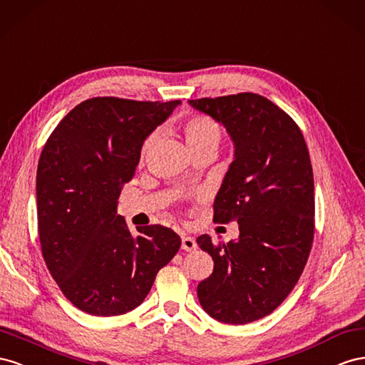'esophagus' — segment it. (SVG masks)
Returning <instances> with one entry per match:
<instances>
[{"instance_id":"esophagus-1","label":"esophagus","mask_w":365,"mask_h":365,"mask_svg":"<svg viewBox=\"0 0 365 365\" xmlns=\"http://www.w3.org/2000/svg\"><path fill=\"white\" fill-rule=\"evenodd\" d=\"M195 247H197V243H195L194 238L191 235L183 234L182 235V249H183V251H194Z\"/></svg>"}]
</instances>
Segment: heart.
I'll use <instances>...</instances> for the list:
<instances>
[{
  "mask_svg": "<svg viewBox=\"0 0 365 365\" xmlns=\"http://www.w3.org/2000/svg\"><path fill=\"white\" fill-rule=\"evenodd\" d=\"M183 136L191 151L202 150V148L217 150L222 140V128L214 119L203 116V114H194V116L185 120ZM154 140H155V134H151V136L145 139L140 150L142 159L148 154Z\"/></svg>",
  "mask_w": 365,
  "mask_h": 365,
  "instance_id": "1",
  "label": "heart"
}]
</instances>
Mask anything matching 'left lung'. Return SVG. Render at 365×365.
Segmentation results:
<instances>
[{
    "label": "left lung",
    "mask_w": 365,
    "mask_h": 365,
    "mask_svg": "<svg viewBox=\"0 0 365 365\" xmlns=\"http://www.w3.org/2000/svg\"><path fill=\"white\" fill-rule=\"evenodd\" d=\"M220 122L234 142V160L214 202V222L237 220L240 235L197 245L214 270L197 286L207 315L247 324L283 303L299 279L314 242V171L303 133L264 96L238 93L188 101Z\"/></svg>",
    "instance_id": "left-lung-1"
}]
</instances>
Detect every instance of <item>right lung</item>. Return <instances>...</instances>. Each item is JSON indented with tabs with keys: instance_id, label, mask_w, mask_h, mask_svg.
Masks as SVG:
<instances>
[{
	"instance_id": "right-lung-1",
	"label": "right lung",
	"mask_w": 365,
	"mask_h": 365,
	"mask_svg": "<svg viewBox=\"0 0 365 365\" xmlns=\"http://www.w3.org/2000/svg\"><path fill=\"white\" fill-rule=\"evenodd\" d=\"M180 101L91 98L50 134L36 171L38 232L44 262L62 294L82 312L116 317L136 309L180 247L160 225L133 237L118 214L142 145Z\"/></svg>"
}]
</instances>
